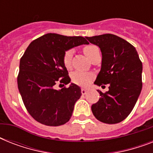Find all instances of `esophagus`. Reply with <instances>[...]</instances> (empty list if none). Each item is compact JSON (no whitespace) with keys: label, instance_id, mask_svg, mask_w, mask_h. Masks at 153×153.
<instances>
[{"label":"esophagus","instance_id":"obj_1","mask_svg":"<svg viewBox=\"0 0 153 153\" xmlns=\"http://www.w3.org/2000/svg\"><path fill=\"white\" fill-rule=\"evenodd\" d=\"M81 92H82V94H86L87 93V90L85 88H82Z\"/></svg>","mask_w":153,"mask_h":153}]
</instances>
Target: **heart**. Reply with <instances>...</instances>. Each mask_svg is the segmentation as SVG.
<instances>
[{"label":"heart","mask_w":153,"mask_h":153,"mask_svg":"<svg viewBox=\"0 0 153 153\" xmlns=\"http://www.w3.org/2000/svg\"><path fill=\"white\" fill-rule=\"evenodd\" d=\"M83 52L84 54L87 56V57L91 60V59L99 51V48L96 45L94 44H89L83 47ZM72 53L71 50H67L65 51L63 57H62V62L63 64L67 68H70L71 66V60H72ZM92 79V74L86 73V72L79 71H74L71 74V79L72 82L75 84L80 85V86H86L87 84L91 82Z\"/></svg>","instance_id":"1"}]
</instances>
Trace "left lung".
Masks as SVG:
<instances>
[{"mask_svg": "<svg viewBox=\"0 0 153 153\" xmlns=\"http://www.w3.org/2000/svg\"><path fill=\"white\" fill-rule=\"evenodd\" d=\"M100 48L102 67L94 84L105 86V93L98 91L101 98L91 110L98 121L117 124L127 117L135 106L142 89V62L136 48L121 37L103 34L86 37Z\"/></svg>", "mask_w": 153, "mask_h": 153, "instance_id": "1", "label": "left lung"}]
</instances>
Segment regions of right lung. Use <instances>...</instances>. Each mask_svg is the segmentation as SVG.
Here are the masks:
<instances>
[{
  "label": "right lung",
  "instance_id": "obj_1",
  "mask_svg": "<svg viewBox=\"0 0 153 153\" xmlns=\"http://www.w3.org/2000/svg\"><path fill=\"white\" fill-rule=\"evenodd\" d=\"M88 44L82 36L48 33L27 47L20 59L17 84L25 108L36 121L59 126L71 119L74 104L82 95L81 89L74 83L59 91L55 86L71 82L62 62L65 51Z\"/></svg>",
  "mask_w": 153,
  "mask_h": 153
}]
</instances>
